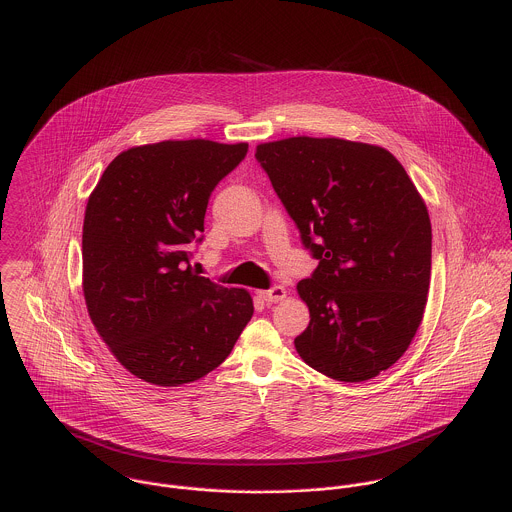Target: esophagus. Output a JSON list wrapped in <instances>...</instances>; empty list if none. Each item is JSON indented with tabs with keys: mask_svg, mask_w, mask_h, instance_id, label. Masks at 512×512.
<instances>
[{
	"mask_svg": "<svg viewBox=\"0 0 512 512\" xmlns=\"http://www.w3.org/2000/svg\"><path fill=\"white\" fill-rule=\"evenodd\" d=\"M264 301H268V303H278V301H282L288 292H286V288H282V286H274V288H270V290H266V292L258 293Z\"/></svg>",
	"mask_w": 512,
	"mask_h": 512,
	"instance_id": "34e87169",
	"label": "esophagus"
}]
</instances>
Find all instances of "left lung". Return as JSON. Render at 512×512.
<instances>
[{"label":"left lung","mask_w":512,"mask_h":512,"mask_svg":"<svg viewBox=\"0 0 512 512\" xmlns=\"http://www.w3.org/2000/svg\"><path fill=\"white\" fill-rule=\"evenodd\" d=\"M256 159L319 266L297 284L309 325L295 351L317 372L363 382L410 347L428 301L432 224L402 163L384 147L286 138Z\"/></svg>","instance_id":"1"}]
</instances>
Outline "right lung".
Masks as SVG:
<instances>
[{
    "mask_svg": "<svg viewBox=\"0 0 512 512\" xmlns=\"http://www.w3.org/2000/svg\"><path fill=\"white\" fill-rule=\"evenodd\" d=\"M248 144L167 140L122 151L88 197L82 292L118 363L157 386L203 378L254 313L246 290L191 268L211 193Z\"/></svg>",
    "mask_w": 512,
    "mask_h": 512,
    "instance_id": "obj_1",
    "label": "right lung"
}]
</instances>
